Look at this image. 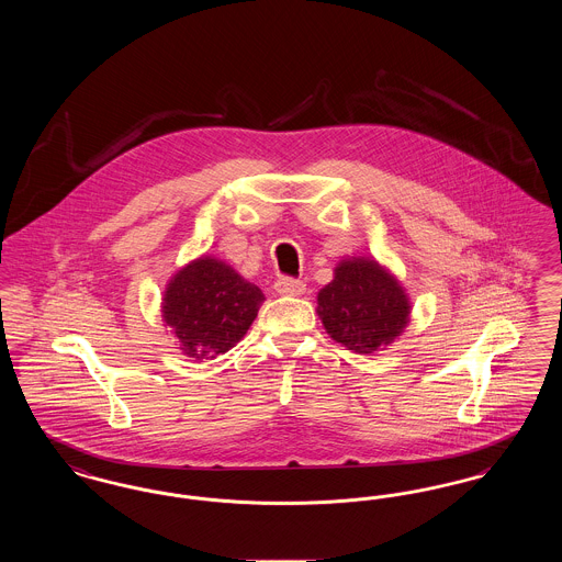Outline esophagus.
Here are the masks:
<instances>
[{"mask_svg":"<svg viewBox=\"0 0 562 562\" xmlns=\"http://www.w3.org/2000/svg\"><path fill=\"white\" fill-rule=\"evenodd\" d=\"M273 289L280 294H286V296H299V294L305 293V284L301 280H294V278H278Z\"/></svg>","mask_w":562,"mask_h":562,"instance_id":"esophagus-1","label":"esophagus"}]
</instances>
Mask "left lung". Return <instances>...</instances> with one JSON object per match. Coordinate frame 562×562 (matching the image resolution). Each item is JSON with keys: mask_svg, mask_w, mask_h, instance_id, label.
Here are the masks:
<instances>
[{"mask_svg": "<svg viewBox=\"0 0 562 562\" xmlns=\"http://www.w3.org/2000/svg\"><path fill=\"white\" fill-rule=\"evenodd\" d=\"M326 333L358 353L390 346L408 322L411 305L394 276L376 261L349 259L318 293Z\"/></svg>", "mask_w": 562, "mask_h": 562, "instance_id": "8db88e82", "label": "left lung"}]
</instances>
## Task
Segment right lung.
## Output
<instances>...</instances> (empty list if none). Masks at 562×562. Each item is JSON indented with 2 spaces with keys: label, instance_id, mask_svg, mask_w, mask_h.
<instances>
[{
  "label": "right lung",
  "instance_id": "obj_1",
  "mask_svg": "<svg viewBox=\"0 0 562 562\" xmlns=\"http://www.w3.org/2000/svg\"><path fill=\"white\" fill-rule=\"evenodd\" d=\"M263 301L259 286L223 261L202 257L170 280L161 314L183 353L209 360L240 341Z\"/></svg>",
  "mask_w": 562,
  "mask_h": 562
}]
</instances>
